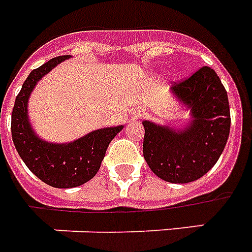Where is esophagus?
<instances>
[{
	"instance_id": "1",
	"label": "esophagus",
	"mask_w": 252,
	"mask_h": 252,
	"mask_svg": "<svg viewBox=\"0 0 252 252\" xmlns=\"http://www.w3.org/2000/svg\"><path fill=\"white\" fill-rule=\"evenodd\" d=\"M145 117V112L142 111V110H135L134 112V118L135 119H141V118Z\"/></svg>"
}]
</instances>
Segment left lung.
<instances>
[{
  "mask_svg": "<svg viewBox=\"0 0 252 252\" xmlns=\"http://www.w3.org/2000/svg\"><path fill=\"white\" fill-rule=\"evenodd\" d=\"M171 94L191 118L182 127L144 121V158L160 179L189 183L210 171L225 148L231 129L228 94L208 66L174 84Z\"/></svg>",
  "mask_w": 252,
  "mask_h": 252,
  "instance_id": "left-lung-1",
  "label": "left lung"
}]
</instances>
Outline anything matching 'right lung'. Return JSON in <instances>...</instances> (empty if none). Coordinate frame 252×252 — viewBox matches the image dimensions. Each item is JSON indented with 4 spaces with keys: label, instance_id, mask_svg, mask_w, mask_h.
Masks as SVG:
<instances>
[{
    "label": "right lung",
    "instance_id": "add662e5",
    "mask_svg": "<svg viewBox=\"0 0 252 252\" xmlns=\"http://www.w3.org/2000/svg\"><path fill=\"white\" fill-rule=\"evenodd\" d=\"M69 58L57 57L32 70L17 94L12 111V138L21 160L32 174L57 189L81 186L100 168L108 144L123 129V125L91 131L70 142H49L40 138L28 118V100L32 91L55 66Z\"/></svg>",
    "mask_w": 252,
    "mask_h": 252
}]
</instances>
